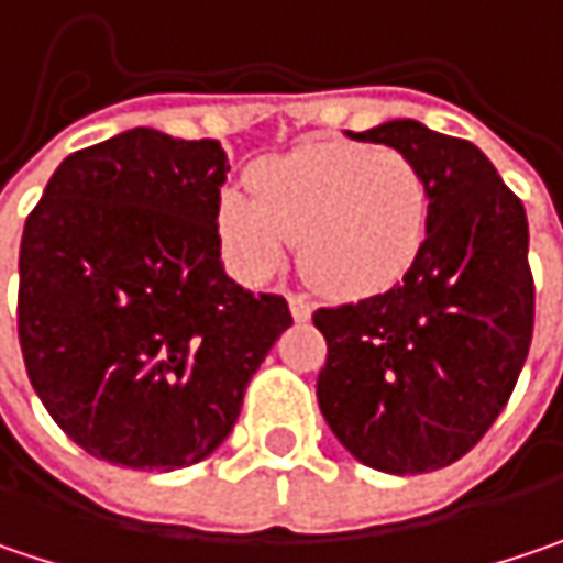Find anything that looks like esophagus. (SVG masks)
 <instances>
[{
	"mask_svg": "<svg viewBox=\"0 0 563 563\" xmlns=\"http://www.w3.org/2000/svg\"><path fill=\"white\" fill-rule=\"evenodd\" d=\"M289 312H292L296 321H309V318H312V302H309L306 296L292 292V296H289Z\"/></svg>",
	"mask_w": 563,
	"mask_h": 563,
	"instance_id": "34e87169",
	"label": "esophagus"
}]
</instances>
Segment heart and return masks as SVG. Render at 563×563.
<instances>
[{
	"label": "heart",
	"mask_w": 563,
	"mask_h": 563,
	"mask_svg": "<svg viewBox=\"0 0 563 563\" xmlns=\"http://www.w3.org/2000/svg\"><path fill=\"white\" fill-rule=\"evenodd\" d=\"M251 190L216 203L219 242L232 267L271 277L302 242L306 280L338 299H366L408 277L430 222L423 172L405 152L309 143L254 168Z\"/></svg>",
	"instance_id": "b5f03b06"
}]
</instances>
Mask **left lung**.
<instances>
[{
  "mask_svg": "<svg viewBox=\"0 0 563 563\" xmlns=\"http://www.w3.org/2000/svg\"><path fill=\"white\" fill-rule=\"evenodd\" d=\"M363 143L405 152L430 190L427 242L388 292L318 309V408L363 465L420 475L459 462L507 408L532 344L522 200L468 140L388 120Z\"/></svg>",
  "mask_w": 563,
  "mask_h": 563,
  "instance_id": "8db88e82",
  "label": "left lung"
}]
</instances>
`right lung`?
<instances>
[{
  "label": "right lung",
  "instance_id": "add662e5",
  "mask_svg": "<svg viewBox=\"0 0 563 563\" xmlns=\"http://www.w3.org/2000/svg\"><path fill=\"white\" fill-rule=\"evenodd\" d=\"M216 140L150 126L73 152L18 254V341L37 398L111 465L175 472L235 427L251 376L292 324L219 261Z\"/></svg>",
  "mask_w": 563,
  "mask_h": 563
}]
</instances>
